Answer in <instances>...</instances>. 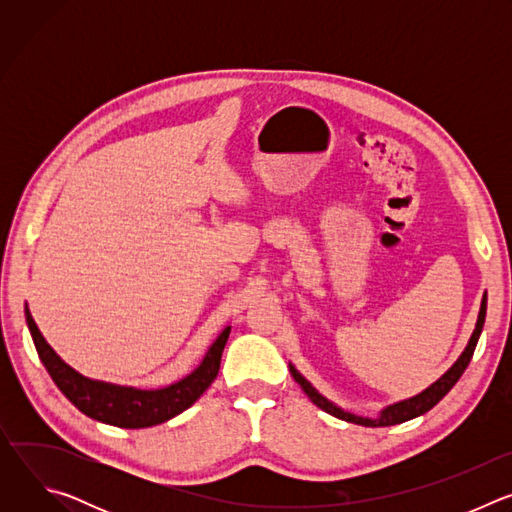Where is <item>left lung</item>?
Here are the masks:
<instances>
[{
  "label": "left lung",
  "mask_w": 512,
  "mask_h": 512,
  "mask_svg": "<svg viewBox=\"0 0 512 512\" xmlns=\"http://www.w3.org/2000/svg\"><path fill=\"white\" fill-rule=\"evenodd\" d=\"M484 318H486V294L482 298V304H480V314H478V322H476V328L472 332V338L466 346V350L460 354V358L452 364V369L442 375V379H437L431 387H427L423 393L411 397V399H405V401H399L395 405H389L381 411V415L377 419H369V417H358V415H352L348 411H342L340 407H336L334 403H330L326 397H322L294 367L289 364V373L294 375L296 383L302 387V391L310 397V401L314 405H318L322 411L338 417V419H344L348 423H356V425H364V427H385V425H397V423H403V421H409L413 417H419L423 415L425 411H429L433 405L440 403L448 393L450 389L458 383V379L462 377V373L466 371L468 362L474 354V348L478 344V338H480V332H482V326H484Z\"/></svg>",
  "instance_id": "obj_1"
}]
</instances>
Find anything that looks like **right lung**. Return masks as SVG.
<instances>
[{
	"label": "right lung",
	"mask_w": 512,
	"mask_h": 512,
	"mask_svg": "<svg viewBox=\"0 0 512 512\" xmlns=\"http://www.w3.org/2000/svg\"><path fill=\"white\" fill-rule=\"evenodd\" d=\"M26 322H28L34 346L38 350V356L46 367L48 375L56 383V387L62 391V395L91 419H97L115 427H127V429L158 425L176 417L184 409H188L216 379L218 369H221V356L231 334V326H227L221 332V336H218L214 344L208 348L204 360L200 362V367L186 379L166 389L141 391L133 387H119L111 383L91 381L79 375L50 348V344L40 334L28 308H26Z\"/></svg>",
	"instance_id": "add662e5"
}]
</instances>
